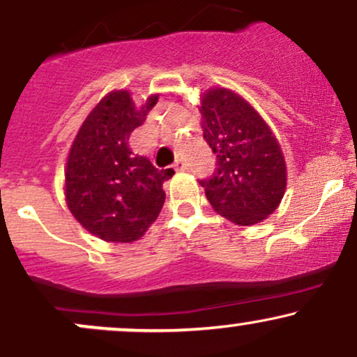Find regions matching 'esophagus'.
Instances as JSON below:
<instances>
[{"label": "esophagus", "mask_w": 357, "mask_h": 357, "mask_svg": "<svg viewBox=\"0 0 357 357\" xmlns=\"http://www.w3.org/2000/svg\"><path fill=\"white\" fill-rule=\"evenodd\" d=\"M184 169H186V162L181 161V159L174 162V171H184Z\"/></svg>", "instance_id": "1"}]
</instances>
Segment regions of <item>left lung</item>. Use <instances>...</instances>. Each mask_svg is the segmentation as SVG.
<instances>
[{
	"mask_svg": "<svg viewBox=\"0 0 357 357\" xmlns=\"http://www.w3.org/2000/svg\"><path fill=\"white\" fill-rule=\"evenodd\" d=\"M196 107L203 137L218 159L213 178L202 181L211 208L240 227L267 220L287 188L285 155L273 130L231 89L204 90Z\"/></svg>",
	"mask_w": 357,
	"mask_h": 357,
	"instance_id": "left-lung-1",
	"label": "left lung"
}]
</instances>
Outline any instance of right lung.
<instances>
[{
	"label": "right lung",
	"instance_id": "right-lung-1",
	"mask_svg": "<svg viewBox=\"0 0 357 357\" xmlns=\"http://www.w3.org/2000/svg\"><path fill=\"white\" fill-rule=\"evenodd\" d=\"M158 99L151 93L136 105L129 90H112L90 110L68 151L65 203L85 230L109 243L144 236L165 204L162 183L174 171H159L127 146Z\"/></svg>",
	"mask_w": 357,
	"mask_h": 357
}]
</instances>
